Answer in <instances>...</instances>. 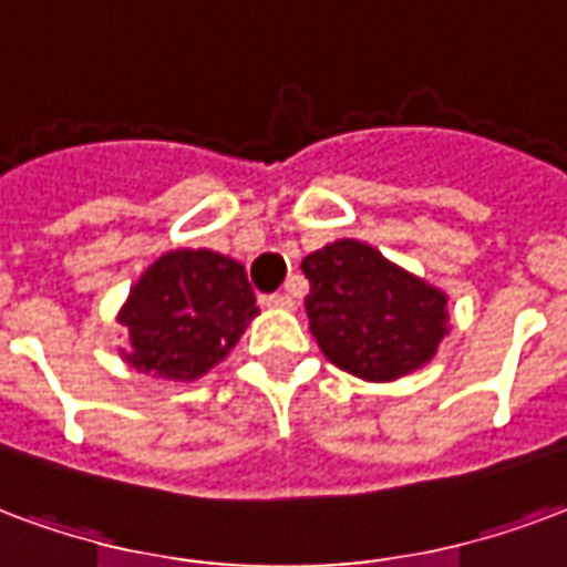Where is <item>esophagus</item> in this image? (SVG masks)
Segmentation results:
<instances>
[{
	"label": "esophagus",
	"mask_w": 567,
	"mask_h": 567,
	"mask_svg": "<svg viewBox=\"0 0 567 567\" xmlns=\"http://www.w3.org/2000/svg\"><path fill=\"white\" fill-rule=\"evenodd\" d=\"M264 306H270V309H295V297H291V295H270V297H264Z\"/></svg>",
	"instance_id": "obj_1"
}]
</instances>
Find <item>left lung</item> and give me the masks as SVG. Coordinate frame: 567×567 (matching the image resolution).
Segmentation results:
<instances>
[{
	"label": "left lung",
	"mask_w": 567,
	"mask_h": 567,
	"mask_svg": "<svg viewBox=\"0 0 567 567\" xmlns=\"http://www.w3.org/2000/svg\"><path fill=\"white\" fill-rule=\"evenodd\" d=\"M306 316L330 363L363 381H393L430 363L447 333V297L360 240L303 258Z\"/></svg>",
	"instance_id": "1"
}]
</instances>
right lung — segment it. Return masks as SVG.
<instances>
[{
	"label": "right lung",
	"instance_id": "obj_1",
	"mask_svg": "<svg viewBox=\"0 0 567 567\" xmlns=\"http://www.w3.org/2000/svg\"><path fill=\"white\" fill-rule=\"evenodd\" d=\"M258 316L240 261L209 249H177L150 264L120 309L123 360L158 379L195 381L228 358Z\"/></svg>",
	"mask_w": 567,
	"mask_h": 567
}]
</instances>
